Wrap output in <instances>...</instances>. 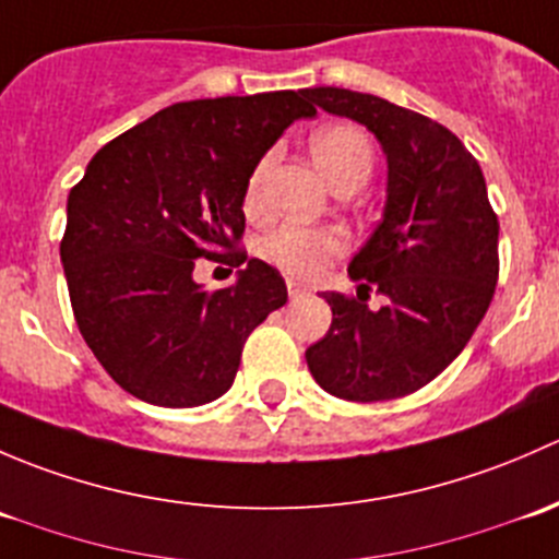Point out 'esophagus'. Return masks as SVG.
<instances>
[{"mask_svg":"<svg viewBox=\"0 0 559 559\" xmlns=\"http://www.w3.org/2000/svg\"><path fill=\"white\" fill-rule=\"evenodd\" d=\"M286 289H289V297L295 300V297L306 295V284H300V281H286Z\"/></svg>","mask_w":559,"mask_h":559,"instance_id":"1","label":"esophagus"}]
</instances>
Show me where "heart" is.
Returning a JSON list of instances; mask_svg holds the SVG:
<instances>
[{"instance_id": "obj_1", "label": "heart", "mask_w": 559, "mask_h": 559, "mask_svg": "<svg viewBox=\"0 0 559 559\" xmlns=\"http://www.w3.org/2000/svg\"><path fill=\"white\" fill-rule=\"evenodd\" d=\"M311 154L321 173L341 186H362L373 170L376 151L368 134L354 123H326L311 134ZM267 159L259 162L246 183L243 207L248 216H262L264 197L262 178ZM262 257L284 273L297 278H313L335 257L346 251V238L332 227H306V224H284L262 240Z\"/></svg>"}]
</instances>
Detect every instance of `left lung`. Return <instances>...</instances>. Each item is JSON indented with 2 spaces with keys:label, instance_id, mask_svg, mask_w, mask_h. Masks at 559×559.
I'll use <instances>...</instances> for the list:
<instances>
[{
  "label": "left lung",
  "instance_id": "left-lung-1",
  "mask_svg": "<svg viewBox=\"0 0 559 559\" xmlns=\"http://www.w3.org/2000/svg\"><path fill=\"white\" fill-rule=\"evenodd\" d=\"M321 110L379 138L389 180L384 218L348 264L357 297L324 292L330 332L306 352L324 392L354 403L405 397L454 362L492 302L498 216L478 162L454 132L373 94L306 88ZM388 297L379 312L367 292Z\"/></svg>",
  "mask_w": 559,
  "mask_h": 559
}]
</instances>
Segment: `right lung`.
Wrapping results in <instances>:
<instances>
[{"instance_id":"obj_1","label":"right lung","mask_w":559,"mask_h":559,"mask_svg":"<svg viewBox=\"0 0 559 559\" xmlns=\"http://www.w3.org/2000/svg\"><path fill=\"white\" fill-rule=\"evenodd\" d=\"M302 92L178 103L88 162L67 200L61 264L83 341L118 386L165 408L222 397L246 337L286 302L275 267L249 259L207 293L197 258L239 266L243 194L270 145L316 112Z\"/></svg>"}]
</instances>
